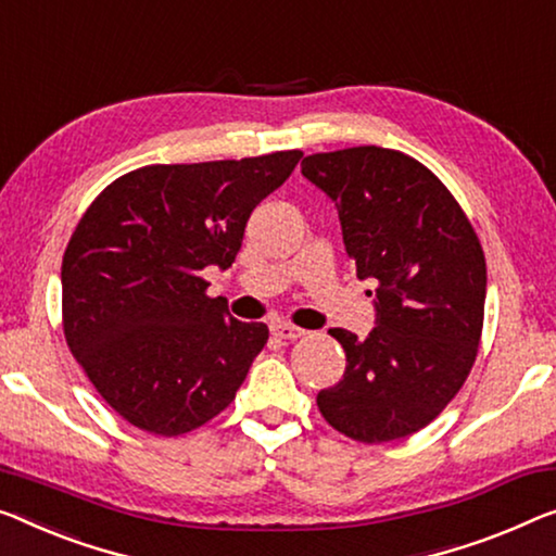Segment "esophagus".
Segmentation results:
<instances>
[{"label": "esophagus", "mask_w": 556, "mask_h": 556, "mask_svg": "<svg viewBox=\"0 0 556 556\" xmlns=\"http://www.w3.org/2000/svg\"><path fill=\"white\" fill-rule=\"evenodd\" d=\"M271 334H275L277 339H300V337H304L306 331L304 329H300V327H294V325H287V321H277V325H271Z\"/></svg>", "instance_id": "34e87169"}]
</instances>
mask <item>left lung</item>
<instances>
[{
    "mask_svg": "<svg viewBox=\"0 0 556 556\" xmlns=\"http://www.w3.org/2000/svg\"><path fill=\"white\" fill-rule=\"evenodd\" d=\"M302 174L334 202L357 277L377 285L367 339L329 329L346 369L317 394L321 417L364 444L419 432L475 367L486 296L477 231L442 179L396 149L309 154Z\"/></svg>",
    "mask_w": 556,
    "mask_h": 556,
    "instance_id": "obj_1",
    "label": "left lung"
}]
</instances>
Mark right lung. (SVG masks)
Returning <instances> with one entry per match:
<instances>
[{"mask_svg":"<svg viewBox=\"0 0 556 556\" xmlns=\"http://www.w3.org/2000/svg\"><path fill=\"white\" fill-rule=\"evenodd\" d=\"M300 149L149 164L102 189L62 260V327L102 400L149 434L179 437L235 402L269 329L229 317L206 267L227 269L256 204Z\"/></svg>","mask_w":556,"mask_h":556,"instance_id":"obj_1","label":"right lung"}]
</instances>
